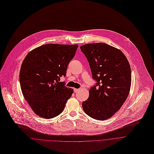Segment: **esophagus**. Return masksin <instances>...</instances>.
Listing matches in <instances>:
<instances>
[{
	"label": "esophagus",
	"instance_id": "obj_1",
	"mask_svg": "<svg viewBox=\"0 0 154 154\" xmlns=\"http://www.w3.org/2000/svg\"><path fill=\"white\" fill-rule=\"evenodd\" d=\"M79 90V89H78V88H74V91L75 92H78Z\"/></svg>",
	"mask_w": 154,
	"mask_h": 154
}]
</instances>
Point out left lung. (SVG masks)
I'll list each match as a JSON object with an SVG mask.
<instances>
[{
	"mask_svg": "<svg viewBox=\"0 0 154 154\" xmlns=\"http://www.w3.org/2000/svg\"><path fill=\"white\" fill-rule=\"evenodd\" d=\"M88 60L96 86L89 90L82 103L85 113L98 120L112 117L123 105L131 87L129 61L120 50L105 43L87 44L80 47Z\"/></svg>",
	"mask_w": 154,
	"mask_h": 154,
	"instance_id": "8db88e82",
	"label": "left lung"
}]
</instances>
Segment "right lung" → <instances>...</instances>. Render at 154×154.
I'll use <instances>...</instances> for the list:
<instances>
[{
  "mask_svg": "<svg viewBox=\"0 0 154 154\" xmlns=\"http://www.w3.org/2000/svg\"><path fill=\"white\" fill-rule=\"evenodd\" d=\"M78 47L77 44H45L29 51L23 59L19 73L21 90L40 117L50 119L59 115L72 97L73 89L59 80L66 75Z\"/></svg>",
  "mask_w": 154,
  "mask_h": 154,
  "instance_id": "right-lung-1",
  "label": "right lung"
}]
</instances>
